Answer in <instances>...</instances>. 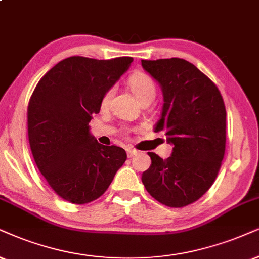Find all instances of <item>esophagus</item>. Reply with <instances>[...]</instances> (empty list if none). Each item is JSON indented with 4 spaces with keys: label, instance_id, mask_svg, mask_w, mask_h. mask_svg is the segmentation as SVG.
Instances as JSON below:
<instances>
[{
    "label": "esophagus",
    "instance_id": "34e87169",
    "mask_svg": "<svg viewBox=\"0 0 259 259\" xmlns=\"http://www.w3.org/2000/svg\"><path fill=\"white\" fill-rule=\"evenodd\" d=\"M137 152L135 149H133V148H127L126 149V154H127V156H129V158H132V156H134L135 155Z\"/></svg>",
    "mask_w": 259,
    "mask_h": 259
}]
</instances>
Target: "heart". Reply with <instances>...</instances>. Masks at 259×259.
<instances>
[{
    "mask_svg": "<svg viewBox=\"0 0 259 259\" xmlns=\"http://www.w3.org/2000/svg\"><path fill=\"white\" fill-rule=\"evenodd\" d=\"M127 86L132 90L133 93L135 94L137 99L141 101V104H150L156 96L155 82H154V80L149 75L145 73H134L133 75H130L129 78H127ZM111 94H112V90H109L104 94L101 105H107Z\"/></svg>",
    "mask_w": 259,
    "mask_h": 259,
    "instance_id": "b5f03b06",
    "label": "heart"
}]
</instances>
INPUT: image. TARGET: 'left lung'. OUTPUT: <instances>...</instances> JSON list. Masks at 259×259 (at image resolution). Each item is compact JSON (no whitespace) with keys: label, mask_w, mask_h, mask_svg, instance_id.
<instances>
[{"label":"left lung","mask_w":259,"mask_h":259,"mask_svg":"<svg viewBox=\"0 0 259 259\" xmlns=\"http://www.w3.org/2000/svg\"><path fill=\"white\" fill-rule=\"evenodd\" d=\"M163 94L162 112L154 132H163L173 146L161 159L149 152L142 183L149 195L171 208L201 198L215 182L226 148V107L215 83L182 58L142 60Z\"/></svg>","instance_id":"1"}]
</instances>
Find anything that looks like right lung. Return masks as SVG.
<instances>
[{"label": "right lung", "mask_w": 259, "mask_h": 259, "mask_svg": "<svg viewBox=\"0 0 259 259\" xmlns=\"http://www.w3.org/2000/svg\"><path fill=\"white\" fill-rule=\"evenodd\" d=\"M133 61L68 57L34 88L27 109L29 146L39 171L65 201L84 204L99 198L125 162V150L100 145L88 123Z\"/></svg>", "instance_id": "1"}]
</instances>
